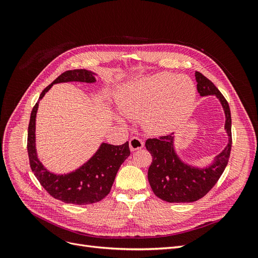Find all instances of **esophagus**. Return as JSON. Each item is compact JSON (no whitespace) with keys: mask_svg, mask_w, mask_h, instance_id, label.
I'll return each instance as SVG.
<instances>
[{"mask_svg":"<svg viewBox=\"0 0 258 258\" xmlns=\"http://www.w3.org/2000/svg\"><path fill=\"white\" fill-rule=\"evenodd\" d=\"M144 146V142L139 139L138 137H133L131 140H130V148L131 151H138V150H141V148Z\"/></svg>","mask_w":258,"mask_h":258,"instance_id":"34e87169","label":"esophagus"}]
</instances>
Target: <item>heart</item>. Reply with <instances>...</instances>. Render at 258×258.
Masks as SVG:
<instances>
[{
  "label": "heart",
  "instance_id": "1",
  "mask_svg": "<svg viewBox=\"0 0 258 258\" xmlns=\"http://www.w3.org/2000/svg\"><path fill=\"white\" fill-rule=\"evenodd\" d=\"M196 97V86L190 78L161 72L127 85L121 92L118 105L127 117L143 118L148 131L165 134L189 113Z\"/></svg>",
  "mask_w": 258,
  "mask_h": 258
}]
</instances>
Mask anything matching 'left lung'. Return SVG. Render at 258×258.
I'll use <instances>...</instances> for the list:
<instances>
[{
  "label": "left lung",
  "instance_id": "obj_1",
  "mask_svg": "<svg viewBox=\"0 0 258 258\" xmlns=\"http://www.w3.org/2000/svg\"><path fill=\"white\" fill-rule=\"evenodd\" d=\"M196 80L202 97L215 96L221 102L225 113L224 127L228 144L209 165L199 167L186 163L178 155L174 147V134L158 139H147L146 150L153 157L147 173L148 182L158 198L169 203H190L204 197L221 178L231 152V113L229 104L219 89L198 71Z\"/></svg>",
  "mask_w": 258,
  "mask_h": 258
}]
</instances>
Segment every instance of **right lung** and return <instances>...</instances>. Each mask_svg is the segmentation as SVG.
<instances>
[{
	"instance_id": "right-lung-1",
	"label": "right lung",
	"mask_w": 258,
	"mask_h": 258,
	"mask_svg": "<svg viewBox=\"0 0 258 258\" xmlns=\"http://www.w3.org/2000/svg\"><path fill=\"white\" fill-rule=\"evenodd\" d=\"M97 74L86 69L66 71L39 95V98L30 116L28 126V156L30 166L36 179L48 194L54 199L74 205L93 204L101 201L110 192L116 174L125 159L131 155L128 142L122 145H112L102 142L98 150L87 162L68 173H54L48 170L38 159L35 138V121L39 100L52 88L60 83L94 84Z\"/></svg>"
}]
</instances>
